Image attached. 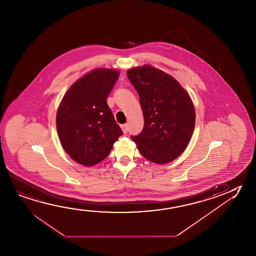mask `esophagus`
<instances>
[{"label": "esophagus", "mask_w": 256, "mask_h": 256, "mask_svg": "<svg viewBox=\"0 0 256 256\" xmlns=\"http://www.w3.org/2000/svg\"><path fill=\"white\" fill-rule=\"evenodd\" d=\"M122 128L124 134H126V133H128V124H123V125H122Z\"/></svg>", "instance_id": "esophagus-1"}]
</instances>
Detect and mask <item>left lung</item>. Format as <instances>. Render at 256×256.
I'll use <instances>...</instances> for the list:
<instances>
[{
    "instance_id": "left-lung-1",
    "label": "left lung",
    "mask_w": 256,
    "mask_h": 256,
    "mask_svg": "<svg viewBox=\"0 0 256 256\" xmlns=\"http://www.w3.org/2000/svg\"><path fill=\"white\" fill-rule=\"evenodd\" d=\"M138 91L144 118L142 132L131 139L150 162H173L189 144L195 110L189 94L172 76L150 66L126 72Z\"/></svg>"
}]
</instances>
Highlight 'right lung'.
I'll return each mask as SVG.
<instances>
[{"label":"right lung","mask_w":256,"mask_h":256,"mask_svg":"<svg viewBox=\"0 0 256 256\" xmlns=\"http://www.w3.org/2000/svg\"><path fill=\"white\" fill-rule=\"evenodd\" d=\"M118 72L99 68L72 85L56 114L59 140L70 157L91 166L104 160L122 134L106 99Z\"/></svg>","instance_id":"1"}]
</instances>
